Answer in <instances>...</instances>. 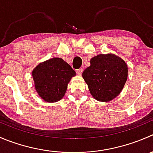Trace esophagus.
I'll list each match as a JSON object with an SVG mask.
<instances>
[{
  "label": "esophagus",
  "instance_id": "34e87169",
  "mask_svg": "<svg viewBox=\"0 0 153 153\" xmlns=\"http://www.w3.org/2000/svg\"><path fill=\"white\" fill-rule=\"evenodd\" d=\"M82 72H83V69H82V68H80V69H78V70H76L77 75H81Z\"/></svg>",
  "mask_w": 153,
  "mask_h": 153
}]
</instances>
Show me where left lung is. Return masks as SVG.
<instances>
[{
	"label": "left lung",
	"instance_id": "8db88e82",
	"mask_svg": "<svg viewBox=\"0 0 153 153\" xmlns=\"http://www.w3.org/2000/svg\"><path fill=\"white\" fill-rule=\"evenodd\" d=\"M92 96L99 102H109L123 89L128 78V66L113 54H99L90 60L82 73Z\"/></svg>",
	"mask_w": 153,
	"mask_h": 153
}]
</instances>
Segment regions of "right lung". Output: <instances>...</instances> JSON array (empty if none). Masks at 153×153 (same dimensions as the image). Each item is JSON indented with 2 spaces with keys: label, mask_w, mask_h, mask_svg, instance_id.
Returning a JSON list of instances; mask_svg holds the SVG:
<instances>
[{
  "label": "right lung",
  "mask_w": 153,
  "mask_h": 153,
  "mask_svg": "<svg viewBox=\"0 0 153 153\" xmlns=\"http://www.w3.org/2000/svg\"><path fill=\"white\" fill-rule=\"evenodd\" d=\"M75 70L63 59L54 57L37 65L32 72L37 93L47 102L60 101L64 96Z\"/></svg>",
  "instance_id": "1"
}]
</instances>
